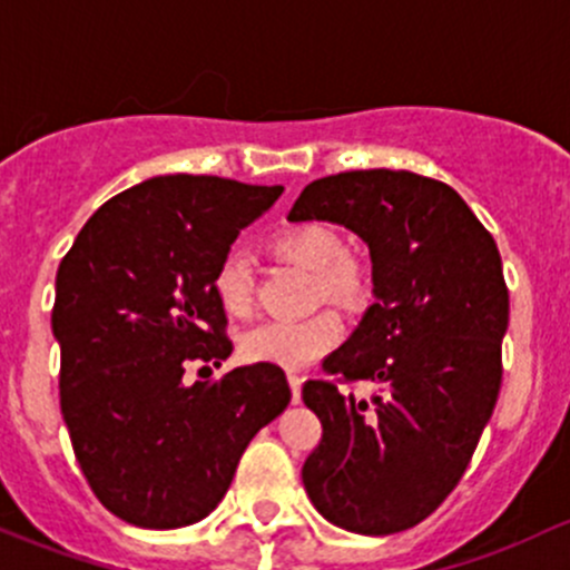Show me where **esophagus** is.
<instances>
[{
	"instance_id": "1",
	"label": "esophagus",
	"mask_w": 570,
	"mask_h": 570,
	"mask_svg": "<svg viewBox=\"0 0 570 570\" xmlns=\"http://www.w3.org/2000/svg\"><path fill=\"white\" fill-rule=\"evenodd\" d=\"M302 375H287V384H291V395H293V403L302 401Z\"/></svg>"
}]
</instances>
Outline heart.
Wrapping results in <instances>:
<instances>
[{"mask_svg":"<svg viewBox=\"0 0 570 570\" xmlns=\"http://www.w3.org/2000/svg\"><path fill=\"white\" fill-rule=\"evenodd\" d=\"M274 252L287 263L315 274L318 291L340 304L360 302L365 293V274L360 263L345 257L343 238L328 225H296L277 236ZM214 293L230 315H246L255 304V268L252 257L233 249L222 257L214 274ZM343 337V321L332 309L298 321H263L242 337L244 360L257 365L302 371L326 356Z\"/></svg>","mask_w":570,"mask_h":570,"instance_id":"heart-1","label":"heart"}]
</instances>
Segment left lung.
<instances>
[{
    "label": "left lung",
    "instance_id": "8db88e82",
    "mask_svg": "<svg viewBox=\"0 0 570 570\" xmlns=\"http://www.w3.org/2000/svg\"><path fill=\"white\" fill-rule=\"evenodd\" d=\"M287 222H332L371 249L373 296L326 373L371 397L307 381L324 425L302 480L315 510L360 535L420 524L459 485L497 406L508 285L494 238L448 184L354 169L307 186Z\"/></svg>",
    "mask_w": 570,
    "mask_h": 570
}]
</instances>
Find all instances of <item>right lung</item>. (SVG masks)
Here are the masks:
<instances>
[{"label":"right lung","instance_id":"add662e5","mask_svg":"<svg viewBox=\"0 0 570 570\" xmlns=\"http://www.w3.org/2000/svg\"><path fill=\"white\" fill-rule=\"evenodd\" d=\"M283 186L156 175L104 203L57 268L51 332L76 461L109 513L145 530L205 519L246 444L285 412L272 365L186 384L230 356L214 274Z\"/></svg>","mask_w":570,"mask_h":570}]
</instances>
